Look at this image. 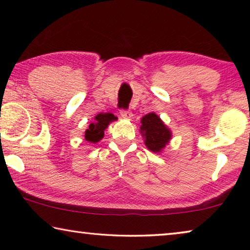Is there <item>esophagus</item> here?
I'll return each instance as SVG.
<instances>
[{
	"label": "esophagus",
	"mask_w": 250,
	"mask_h": 250,
	"mask_svg": "<svg viewBox=\"0 0 250 250\" xmlns=\"http://www.w3.org/2000/svg\"><path fill=\"white\" fill-rule=\"evenodd\" d=\"M120 116H121L122 118H125V119H128V120L132 119V117H133L132 112H131L130 110H121V111H120Z\"/></svg>",
	"instance_id": "1"
}]
</instances>
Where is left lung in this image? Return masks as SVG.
Segmentation results:
<instances>
[{
	"mask_svg": "<svg viewBox=\"0 0 250 250\" xmlns=\"http://www.w3.org/2000/svg\"><path fill=\"white\" fill-rule=\"evenodd\" d=\"M140 132L145 139V145L155 153L162 151L171 140L172 133L154 112H150L141 119Z\"/></svg>",
	"mask_w": 250,
	"mask_h": 250,
	"instance_id": "obj_1",
	"label": "left lung"
}]
</instances>
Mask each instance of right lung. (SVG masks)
Wrapping results in <instances>:
<instances>
[{
    "label": "right lung",
    "mask_w": 250,
    "mask_h": 250,
    "mask_svg": "<svg viewBox=\"0 0 250 250\" xmlns=\"http://www.w3.org/2000/svg\"><path fill=\"white\" fill-rule=\"evenodd\" d=\"M118 118L112 113H98L95 117L94 121L88 126V129L84 131V139L88 142L97 143L99 142L104 135V130L108 128L110 122L117 120Z\"/></svg>",
    "instance_id": "1"
}]
</instances>
